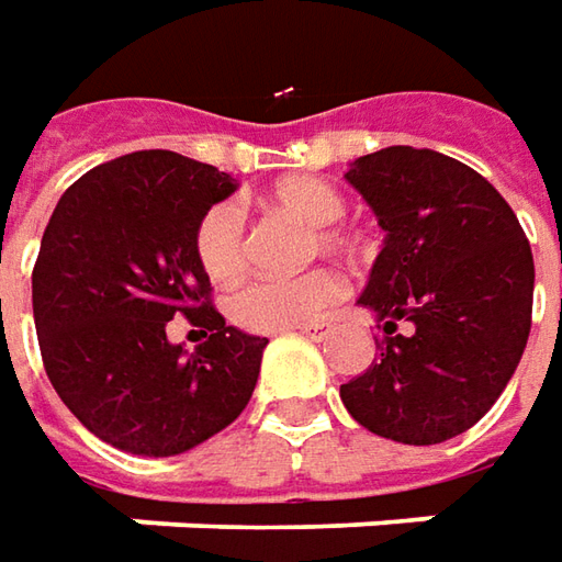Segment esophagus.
Wrapping results in <instances>:
<instances>
[{
    "mask_svg": "<svg viewBox=\"0 0 562 562\" xmlns=\"http://www.w3.org/2000/svg\"><path fill=\"white\" fill-rule=\"evenodd\" d=\"M331 328H335L331 322H313V325H303L300 331L306 337H313V340H325V337L331 335Z\"/></svg>",
    "mask_w": 562,
    "mask_h": 562,
    "instance_id": "obj_1",
    "label": "esophagus"
}]
</instances>
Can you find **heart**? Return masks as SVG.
Instances as JSON below:
<instances>
[{"label":"heart","instance_id":"1","mask_svg":"<svg viewBox=\"0 0 562 562\" xmlns=\"http://www.w3.org/2000/svg\"><path fill=\"white\" fill-rule=\"evenodd\" d=\"M266 200L274 209L300 218L303 225H310V237H306L310 259L318 252L344 256L353 249V234L337 222L347 209V200L331 181L315 175H288L269 187ZM193 252L212 281L218 284L237 281L249 259L247 225L240 205H209L193 231ZM340 293H344L340 274L325 266H315L293 278L249 281L227 300V315L244 331L271 335L318 318L328 306H335Z\"/></svg>","mask_w":562,"mask_h":562}]
</instances>
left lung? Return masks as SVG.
<instances>
[{
    "mask_svg": "<svg viewBox=\"0 0 562 562\" xmlns=\"http://www.w3.org/2000/svg\"><path fill=\"white\" fill-rule=\"evenodd\" d=\"M347 181L387 234L359 296L384 322L378 359L340 384L372 435L441 443L494 406L531 331L535 262L509 203L479 171L435 149L359 156ZM400 317L414 325L396 335Z\"/></svg>",
    "mask_w": 562,
    "mask_h": 562,
    "instance_id": "1",
    "label": "left lung"
}]
</instances>
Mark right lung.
Wrapping results in <instances>:
<instances>
[{
	"label": "right lung",
	"instance_id": "right-lung-1",
	"mask_svg": "<svg viewBox=\"0 0 562 562\" xmlns=\"http://www.w3.org/2000/svg\"><path fill=\"white\" fill-rule=\"evenodd\" d=\"M234 178L168 149L90 168L61 193L33 266V322L55 394L124 453L175 457L218 435L252 397L266 337L225 325L193 252ZM184 314L193 355L164 331Z\"/></svg>",
	"mask_w": 562,
	"mask_h": 562
}]
</instances>
